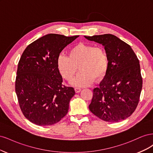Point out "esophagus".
Listing matches in <instances>:
<instances>
[{"instance_id": "1", "label": "esophagus", "mask_w": 153, "mask_h": 153, "mask_svg": "<svg viewBox=\"0 0 153 153\" xmlns=\"http://www.w3.org/2000/svg\"><path fill=\"white\" fill-rule=\"evenodd\" d=\"M75 91L76 92V93H78V92H80L81 91V89H80V88H78V87H75Z\"/></svg>"}]
</instances>
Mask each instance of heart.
<instances>
[{
	"label": "heart",
	"instance_id": "b5f03b06",
	"mask_svg": "<svg viewBox=\"0 0 153 153\" xmlns=\"http://www.w3.org/2000/svg\"><path fill=\"white\" fill-rule=\"evenodd\" d=\"M68 55H59L57 68L64 78L70 80L79 67L80 72L70 82L73 86H88L94 80L102 79L108 71V55L103 47L79 43L69 49Z\"/></svg>",
	"mask_w": 153,
	"mask_h": 153
}]
</instances>
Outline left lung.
Here are the masks:
<instances>
[{
  "label": "left lung",
  "instance_id": "8db88e82",
  "mask_svg": "<svg viewBox=\"0 0 153 153\" xmlns=\"http://www.w3.org/2000/svg\"><path fill=\"white\" fill-rule=\"evenodd\" d=\"M102 45L108 53V71L93 90L91 112L105 121L117 123L135 110L142 87L139 61L130 46L112 34L84 36Z\"/></svg>",
  "mask_w": 153,
  "mask_h": 153
}]
</instances>
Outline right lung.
I'll list each match as a JSON object with an SVG mask.
<instances>
[{"label": "right lung", "mask_w": 153, "mask_h": 153, "mask_svg": "<svg viewBox=\"0 0 153 153\" xmlns=\"http://www.w3.org/2000/svg\"><path fill=\"white\" fill-rule=\"evenodd\" d=\"M79 36L45 35L30 44L18 62L15 91L24 116L38 126H49L65 116L75 92L62 84L57 61Z\"/></svg>", "instance_id": "right-lung-1"}]
</instances>
